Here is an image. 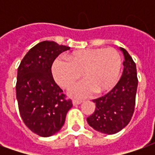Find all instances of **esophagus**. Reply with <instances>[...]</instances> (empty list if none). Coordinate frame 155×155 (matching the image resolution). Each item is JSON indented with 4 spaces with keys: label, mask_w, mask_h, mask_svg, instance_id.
<instances>
[{
    "label": "esophagus",
    "mask_w": 155,
    "mask_h": 155,
    "mask_svg": "<svg viewBox=\"0 0 155 155\" xmlns=\"http://www.w3.org/2000/svg\"><path fill=\"white\" fill-rule=\"evenodd\" d=\"M81 103H82L81 101H75V100H74V101H72V104H74V105H77V104H80Z\"/></svg>",
    "instance_id": "1"
}]
</instances>
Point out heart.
<instances>
[{"mask_svg":"<svg viewBox=\"0 0 155 155\" xmlns=\"http://www.w3.org/2000/svg\"><path fill=\"white\" fill-rule=\"evenodd\" d=\"M67 61L55 60L52 74L60 86L69 89L81 76L84 78L74 84L69 94L83 99L96 92L104 94L111 91L119 81L122 59L114 48L85 49L73 51L66 56Z\"/></svg>","mask_w":155,"mask_h":155,"instance_id":"1","label":"heart"}]
</instances>
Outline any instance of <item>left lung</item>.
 <instances>
[{"mask_svg":"<svg viewBox=\"0 0 155 155\" xmlns=\"http://www.w3.org/2000/svg\"><path fill=\"white\" fill-rule=\"evenodd\" d=\"M124 61V71L119 82L108 94L93 100L95 110L87 118L89 125L105 134H114L123 130L133 115L138 79L136 64L126 50L120 47Z\"/></svg>","mask_w":155,"mask_h":155,"instance_id":"left-lung-1","label":"left lung"}]
</instances>
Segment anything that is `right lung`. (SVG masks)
<instances>
[{
	"label": "right lung",
	"mask_w": 155,
	"mask_h": 155,
	"mask_svg": "<svg viewBox=\"0 0 155 155\" xmlns=\"http://www.w3.org/2000/svg\"><path fill=\"white\" fill-rule=\"evenodd\" d=\"M69 46L45 41L26 53L17 70L16 100L20 114L32 132L49 137L60 131L72 107L63 91L54 82L51 66L55 58Z\"/></svg>",
	"instance_id": "obj_1"
}]
</instances>
